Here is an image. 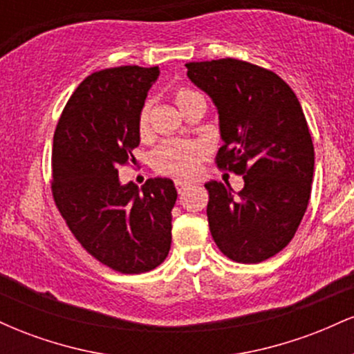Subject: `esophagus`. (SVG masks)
Masks as SVG:
<instances>
[{
	"instance_id": "34e87169",
	"label": "esophagus",
	"mask_w": 354,
	"mask_h": 354,
	"mask_svg": "<svg viewBox=\"0 0 354 354\" xmlns=\"http://www.w3.org/2000/svg\"><path fill=\"white\" fill-rule=\"evenodd\" d=\"M174 186H176L178 193H181V191H185V189L189 188L191 183L189 181H185V180H174Z\"/></svg>"
}]
</instances>
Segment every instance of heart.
Instances as JSON below:
<instances>
[{
  "label": "heart",
  "instance_id": "b5f03b06",
  "mask_svg": "<svg viewBox=\"0 0 354 354\" xmlns=\"http://www.w3.org/2000/svg\"><path fill=\"white\" fill-rule=\"evenodd\" d=\"M176 103L180 109L194 100H205L203 95L189 88L176 89ZM138 131L141 136H146L149 131V104L146 103L141 108L140 116H138ZM206 156L205 145L200 141L189 140H171L165 141L154 149L153 153V168L154 171L165 176H189L200 168L203 158Z\"/></svg>",
  "mask_w": 354,
  "mask_h": 354
}]
</instances>
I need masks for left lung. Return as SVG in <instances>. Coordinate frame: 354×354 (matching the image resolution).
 Segmentation results:
<instances>
[{
	"label": "left lung",
	"mask_w": 354,
	"mask_h": 354,
	"mask_svg": "<svg viewBox=\"0 0 354 354\" xmlns=\"http://www.w3.org/2000/svg\"><path fill=\"white\" fill-rule=\"evenodd\" d=\"M186 68L218 108V168L245 180L238 193L228 183L205 185L211 236L233 261L261 263L288 246L310 203L315 148L301 104L276 73L246 61Z\"/></svg>",
	"instance_id": "left-lung-1"
}]
</instances>
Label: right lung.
I'll list each match as a JSON object with an SVG mask.
<instances>
[{
	"instance_id": "right-lung-1",
	"label": "right lung",
	"mask_w": 354,
	"mask_h": 354,
	"mask_svg": "<svg viewBox=\"0 0 354 354\" xmlns=\"http://www.w3.org/2000/svg\"><path fill=\"white\" fill-rule=\"evenodd\" d=\"M158 75V66L93 73L68 100L53 136L56 208L93 258L123 274L154 270L171 246L173 181L151 178L138 189L118 178L120 166L135 163L138 116Z\"/></svg>"
}]
</instances>
